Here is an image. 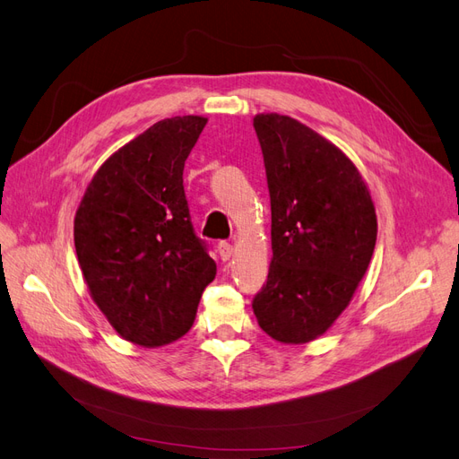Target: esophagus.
Here are the masks:
<instances>
[{
  "label": "esophagus",
  "instance_id": "1",
  "mask_svg": "<svg viewBox=\"0 0 459 459\" xmlns=\"http://www.w3.org/2000/svg\"><path fill=\"white\" fill-rule=\"evenodd\" d=\"M218 255H220V258H221V260H230V258H231V255H233V247H231V243H228V241H220V243H218Z\"/></svg>",
  "mask_w": 459,
  "mask_h": 459
}]
</instances>
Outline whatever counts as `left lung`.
<instances>
[{
    "instance_id": "8db88e82",
    "label": "left lung",
    "mask_w": 459,
    "mask_h": 459,
    "mask_svg": "<svg viewBox=\"0 0 459 459\" xmlns=\"http://www.w3.org/2000/svg\"><path fill=\"white\" fill-rule=\"evenodd\" d=\"M272 206L268 281L253 299L262 331L300 344L349 307L377 239L371 195L341 149L299 120L256 115Z\"/></svg>"
}]
</instances>
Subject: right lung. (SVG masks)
<instances>
[{
  "instance_id": "obj_1",
  "label": "right lung",
  "mask_w": 459,
  "mask_h": 459,
  "mask_svg": "<svg viewBox=\"0 0 459 459\" xmlns=\"http://www.w3.org/2000/svg\"><path fill=\"white\" fill-rule=\"evenodd\" d=\"M204 124L191 115L152 124L97 170L74 218L90 293L135 344L162 346L186 335L216 275L184 191V166Z\"/></svg>"
}]
</instances>
